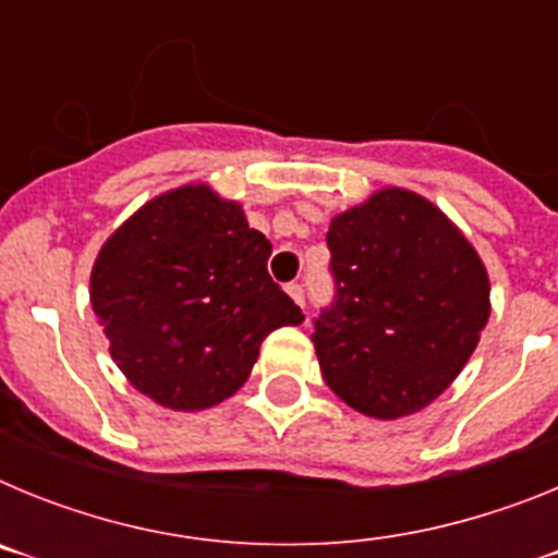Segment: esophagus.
I'll return each mask as SVG.
<instances>
[{"label":"esophagus","mask_w":558,"mask_h":558,"mask_svg":"<svg viewBox=\"0 0 558 558\" xmlns=\"http://www.w3.org/2000/svg\"><path fill=\"white\" fill-rule=\"evenodd\" d=\"M288 295H290V299H293V302L295 304H299V307H304V288H302V284H288Z\"/></svg>","instance_id":"esophagus-1"}]
</instances>
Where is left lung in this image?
Segmentation results:
<instances>
[{"label":"left lung","instance_id":"1","mask_svg":"<svg viewBox=\"0 0 558 558\" xmlns=\"http://www.w3.org/2000/svg\"><path fill=\"white\" fill-rule=\"evenodd\" d=\"M327 245L338 299L310 335L327 386L363 416L418 413L452 386L489 322L481 254L405 186L338 211Z\"/></svg>","mask_w":558,"mask_h":558}]
</instances>
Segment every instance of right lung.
<instances>
[{"label":"right lung","instance_id":"add662e5","mask_svg":"<svg viewBox=\"0 0 558 558\" xmlns=\"http://www.w3.org/2000/svg\"><path fill=\"white\" fill-rule=\"evenodd\" d=\"M270 240L204 181L159 192L102 243L88 299L125 379L156 405L206 411L251 377L302 310L268 276Z\"/></svg>","mask_w":558,"mask_h":558}]
</instances>
